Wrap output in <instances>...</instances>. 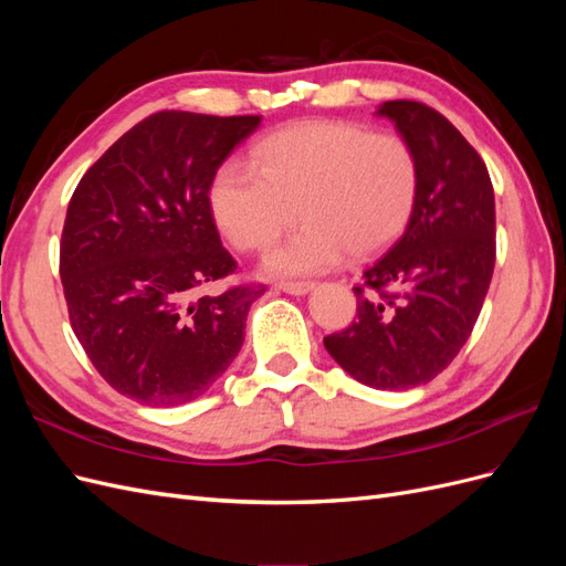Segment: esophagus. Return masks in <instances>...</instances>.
Returning <instances> with one entry per match:
<instances>
[{
  "mask_svg": "<svg viewBox=\"0 0 566 566\" xmlns=\"http://www.w3.org/2000/svg\"><path fill=\"white\" fill-rule=\"evenodd\" d=\"M273 287L283 290V293H287V295H306L314 287V283H310V281H287V283H276Z\"/></svg>",
  "mask_w": 566,
  "mask_h": 566,
  "instance_id": "1",
  "label": "esophagus"
}]
</instances>
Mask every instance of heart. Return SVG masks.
Returning <instances> with one entry per match:
<instances>
[{
	"label": "heart",
	"instance_id": "1",
	"mask_svg": "<svg viewBox=\"0 0 566 566\" xmlns=\"http://www.w3.org/2000/svg\"><path fill=\"white\" fill-rule=\"evenodd\" d=\"M418 160L401 136L342 119H316L266 136L252 165L224 160L212 175L210 210L238 250H264L266 269L302 276L366 256L397 238L418 198Z\"/></svg>",
	"mask_w": 566,
	"mask_h": 566
}]
</instances>
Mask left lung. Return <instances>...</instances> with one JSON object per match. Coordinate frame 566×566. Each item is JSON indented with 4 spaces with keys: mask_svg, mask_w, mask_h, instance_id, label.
I'll list each match as a JSON object with an SVG mask.
<instances>
[{
    "mask_svg": "<svg viewBox=\"0 0 566 566\" xmlns=\"http://www.w3.org/2000/svg\"><path fill=\"white\" fill-rule=\"evenodd\" d=\"M418 160V198L397 243L354 285L356 321L323 337L354 380L375 389L430 382L465 345L495 264L489 169L447 117L420 101H385Z\"/></svg>",
    "mask_w": 566,
    "mask_h": 566,
    "instance_id": "left-lung-1",
    "label": "left lung"
}]
</instances>
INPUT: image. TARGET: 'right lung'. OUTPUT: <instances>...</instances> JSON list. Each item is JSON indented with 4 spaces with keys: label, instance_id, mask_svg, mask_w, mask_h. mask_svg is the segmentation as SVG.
<instances>
[{
    "label": "right lung",
    "instance_id": "1",
    "mask_svg": "<svg viewBox=\"0 0 566 566\" xmlns=\"http://www.w3.org/2000/svg\"><path fill=\"white\" fill-rule=\"evenodd\" d=\"M260 115L153 113L101 156L67 205L59 271L73 333L115 391L179 406L238 356L264 285L198 290L231 276L208 188Z\"/></svg>",
    "mask_w": 566,
    "mask_h": 566
}]
</instances>
